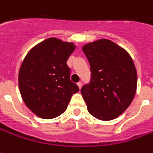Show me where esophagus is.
I'll use <instances>...</instances> for the list:
<instances>
[{
  "label": "esophagus",
  "mask_w": 153,
  "mask_h": 153,
  "mask_svg": "<svg viewBox=\"0 0 153 153\" xmlns=\"http://www.w3.org/2000/svg\"><path fill=\"white\" fill-rule=\"evenodd\" d=\"M77 86H78L79 88L81 89V88H82V83L81 82H77Z\"/></svg>",
  "instance_id": "34e87169"
}]
</instances>
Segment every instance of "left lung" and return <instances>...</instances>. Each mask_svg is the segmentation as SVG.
Returning <instances> with one entry per match:
<instances>
[{"label":"left lung","instance_id":"obj_1","mask_svg":"<svg viewBox=\"0 0 153 153\" xmlns=\"http://www.w3.org/2000/svg\"><path fill=\"white\" fill-rule=\"evenodd\" d=\"M91 70V80L81 89L88 112L101 120H111L126 109L135 97L137 75L126 50L108 39L82 47Z\"/></svg>","mask_w":153,"mask_h":153}]
</instances>
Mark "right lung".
Wrapping results in <instances>:
<instances>
[{"mask_svg":"<svg viewBox=\"0 0 153 153\" xmlns=\"http://www.w3.org/2000/svg\"><path fill=\"white\" fill-rule=\"evenodd\" d=\"M76 49L73 43L50 38L32 49L22 63L18 85L27 107L42 119H54L65 111L79 91L70 79L66 61Z\"/></svg>","mask_w":153,"mask_h":153,"instance_id":"obj_1","label":"right lung"}]
</instances>
